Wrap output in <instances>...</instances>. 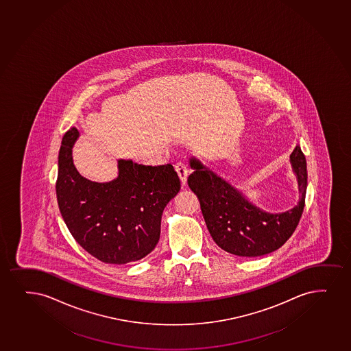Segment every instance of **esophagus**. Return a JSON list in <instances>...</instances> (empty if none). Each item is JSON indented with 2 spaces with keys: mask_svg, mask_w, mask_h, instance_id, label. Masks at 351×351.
Returning <instances> with one entry per match:
<instances>
[{
  "mask_svg": "<svg viewBox=\"0 0 351 351\" xmlns=\"http://www.w3.org/2000/svg\"><path fill=\"white\" fill-rule=\"evenodd\" d=\"M175 169L178 171V178L181 180L182 184L184 186L186 182V178H188V173H189V170H188V167H186L184 163H178V165H175Z\"/></svg>",
  "mask_w": 351,
  "mask_h": 351,
  "instance_id": "esophagus-1",
  "label": "esophagus"
}]
</instances>
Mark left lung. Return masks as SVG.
Here are the masks:
<instances>
[{
  "label": "left lung",
  "mask_w": 351,
  "mask_h": 351,
  "mask_svg": "<svg viewBox=\"0 0 351 351\" xmlns=\"http://www.w3.org/2000/svg\"><path fill=\"white\" fill-rule=\"evenodd\" d=\"M290 163L298 183L300 201L296 206L271 214L250 202L242 191L231 186L191 157L188 184L197 195L203 217L211 237L224 252L242 257H258L275 252L293 235L304 208L308 186L306 161L297 145L290 155Z\"/></svg>",
  "instance_id": "8db88e82"
}]
</instances>
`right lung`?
Listing matches in <instances>:
<instances>
[{
  "mask_svg": "<svg viewBox=\"0 0 351 351\" xmlns=\"http://www.w3.org/2000/svg\"><path fill=\"white\" fill-rule=\"evenodd\" d=\"M77 128L64 134L58 153L56 196L71 235L104 263L125 264L153 252L161 234L162 213L181 189L171 165H143L119 160L112 181L83 178L73 161Z\"/></svg>",
  "mask_w": 351,
  "mask_h": 351,
  "instance_id": "1",
  "label": "right lung"
}]
</instances>
